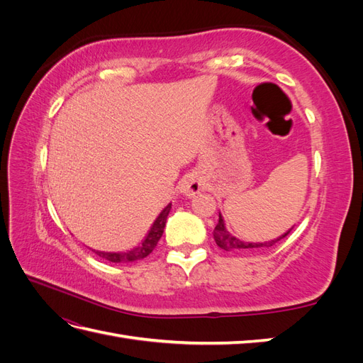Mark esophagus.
Segmentation results:
<instances>
[{"instance_id":"esophagus-1","label":"esophagus","mask_w":363,"mask_h":363,"mask_svg":"<svg viewBox=\"0 0 363 363\" xmlns=\"http://www.w3.org/2000/svg\"><path fill=\"white\" fill-rule=\"evenodd\" d=\"M203 189H204V182L196 172L184 175V179L180 182V192L186 196H194Z\"/></svg>"}]
</instances>
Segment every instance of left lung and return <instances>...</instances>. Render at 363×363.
I'll list each match as a JSON object with an SVG mask.
<instances>
[{
    "mask_svg": "<svg viewBox=\"0 0 363 363\" xmlns=\"http://www.w3.org/2000/svg\"><path fill=\"white\" fill-rule=\"evenodd\" d=\"M289 232H291V230H289ZM289 232L281 235L277 239L269 240V242H262V244L260 242L259 244H256V242H244V240H240V239L232 236V235L227 232L225 225H224V219H223L221 215H219V221H218V224H216V227L213 230V238H215V242H216V245L219 248H223L225 251H240V250H245V248H251L252 250V248L272 247V245H276L280 239L286 238L289 235Z\"/></svg>",
    "mask_w": 363,
    "mask_h": 363,
    "instance_id": "obj_1",
    "label": "left lung"
}]
</instances>
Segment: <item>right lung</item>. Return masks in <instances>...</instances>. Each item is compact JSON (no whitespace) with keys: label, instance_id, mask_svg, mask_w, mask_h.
Wrapping results in <instances>:
<instances>
[{"label":"right lung","instance_id":"obj_1","mask_svg":"<svg viewBox=\"0 0 363 363\" xmlns=\"http://www.w3.org/2000/svg\"><path fill=\"white\" fill-rule=\"evenodd\" d=\"M171 211V204H168L167 207L163 208V211L160 212V215L157 216V219L155 221V224H152L151 230L148 232L147 238L142 240V244L133 250L130 251H125V252H104V251H95L98 256L108 260V262H115V263H127V262H136V260H140L147 257L150 252L156 248L159 239L162 238L163 235V228H164V224H167V218H168V213Z\"/></svg>","mask_w":363,"mask_h":363}]
</instances>
